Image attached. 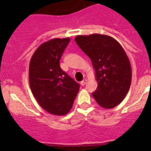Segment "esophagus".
Wrapping results in <instances>:
<instances>
[{"label": "esophagus", "mask_w": 151, "mask_h": 151, "mask_svg": "<svg viewBox=\"0 0 151 151\" xmlns=\"http://www.w3.org/2000/svg\"><path fill=\"white\" fill-rule=\"evenodd\" d=\"M86 83H87V80H86V79H84V80H83L81 82V85H82V86H84V85H85Z\"/></svg>", "instance_id": "1"}]
</instances>
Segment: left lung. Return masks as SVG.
<instances>
[{
  "label": "left lung",
  "instance_id": "left-lung-1",
  "mask_svg": "<svg viewBox=\"0 0 151 151\" xmlns=\"http://www.w3.org/2000/svg\"><path fill=\"white\" fill-rule=\"evenodd\" d=\"M79 48L89 57L96 72L98 87L92 96L100 106L111 109L122 103L132 81L129 59L115 39L104 34L75 37Z\"/></svg>",
  "mask_w": 151,
  "mask_h": 151
}]
</instances>
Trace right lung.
Instances as JSON below:
<instances>
[{"label":"right lung","mask_w":151,"mask_h":151,"mask_svg":"<svg viewBox=\"0 0 151 151\" xmlns=\"http://www.w3.org/2000/svg\"><path fill=\"white\" fill-rule=\"evenodd\" d=\"M70 38H55L41 44L29 62V87L39 105L52 114L71 110L80 85L60 67L59 60Z\"/></svg>","instance_id":"add662e5"}]
</instances>
